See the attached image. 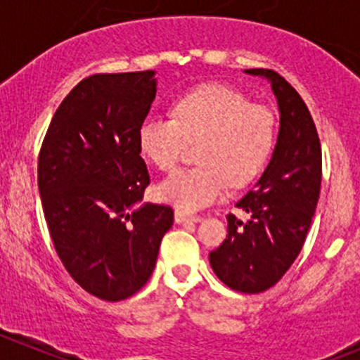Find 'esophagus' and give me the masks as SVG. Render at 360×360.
Masks as SVG:
<instances>
[{"label": "esophagus", "mask_w": 360, "mask_h": 360, "mask_svg": "<svg viewBox=\"0 0 360 360\" xmlns=\"http://www.w3.org/2000/svg\"><path fill=\"white\" fill-rule=\"evenodd\" d=\"M200 216H197V214H190V212H186V211H179V209H177L176 211V221L177 223H197V221H200Z\"/></svg>", "instance_id": "1"}]
</instances>
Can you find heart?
<instances>
[{
  "mask_svg": "<svg viewBox=\"0 0 360 360\" xmlns=\"http://www.w3.org/2000/svg\"><path fill=\"white\" fill-rule=\"evenodd\" d=\"M172 110L174 117H146L139 144L162 172H172L183 160L186 142H198V165L179 170L156 188V195L176 207L197 211L219 200L229 184H246L274 148L273 110L250 103L243 93L223 84H207L179 96Z\"/></svg>",
  "mask_w": 360,
  "mask_h": 360,
  "instance_id": "1",
  "label": "heart"
}]
</instances>
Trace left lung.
Wrapping results in <instances>:
<instances>
[{"label":"left lung","instance_id":"8db88e82","mask_svg":"<svg viewBox=\"0 0 360 360\" xmlns=\"http://www.w3.org/2000/svg\"><path fill=\"white\" fill-rule=\"evenodd\" d=\"M269 79L280 107L273 158L237 207L248 221L226 216V239L209 253L212 271L232 290L260 294L283 278L301 253L322 183V148L299 93L274 70L251 68Z\"/></svg>","mask_w":360,"mask_h":360}]
</instances>
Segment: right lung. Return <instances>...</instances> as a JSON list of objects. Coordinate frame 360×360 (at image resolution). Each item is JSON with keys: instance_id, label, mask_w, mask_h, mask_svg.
Returning a JSON list of instances; mask_svg holds the SVG:
<instances>
[{"instance_id": "right-lung-1", "label": "right lung", "mask_w": 360, "mask_h": 360, "mask_svg": "<svg viewBox=\"0 0 360 360\" xmlns=\"http://www.w3.org/2000/svg\"><path fill=\"white\" fill-rule=\"evenodd\" d=\"M156 96L153 70L95 73L66 95L38 155V190L56 253L77 285L109 302L137 294L174 223L144 204L139 130Z\"/></svg>"}]
</instances>
